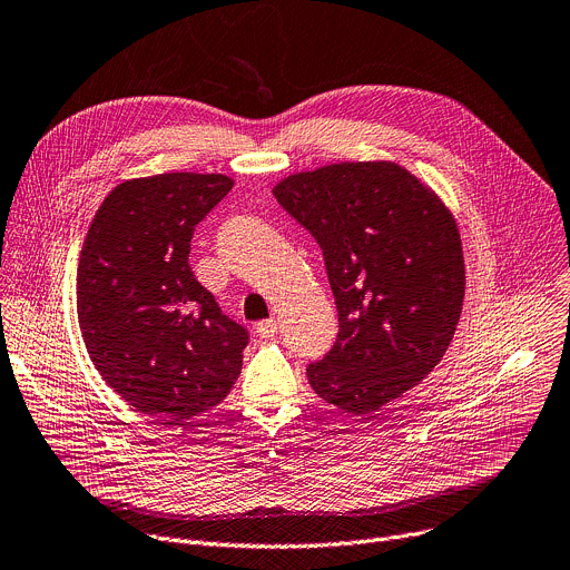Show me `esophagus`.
<instances>
[{
  "instance_id": "1",
  "label": "esophagus",
  "mask_w": 570,
  "mask_h": 570,
  "mask_svg": "<svg viewBox=\"0 0 570 570\" xmlns=\"http://www.w3.org/2000/svg\"><path fill=\"white\" fill-rule=\"evenodd\" d=\"M256 334H258L261 338H271V336H275V334H277V321L268 318V321H261V323H256Z\"/></svg>"
}]
</instances>
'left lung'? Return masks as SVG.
<instances>
[{
	"mask_svg": "<svg viewBox=\"0 0 570 570\" xmlns=\"http://www.w3.org/2000/svg\"><path fill=\"white\" fill-rule=\"evenodd\" d=\"M273 195L323 249L338 312L334 348L307 377L327 403L373 414L440 364L461 321L459 224L433 189L390 160L334 163Z\"/></svg>",
	"mask_w": 570,
	"mask_h": 570,
	"instance_id": "left-lung-1",
	"label": "left lung"
}]
</instances>
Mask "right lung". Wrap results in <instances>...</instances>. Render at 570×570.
I'll return each instance as SVG.
<instances>
[{
	"instance_id": "add662e5",
	"label": "right lung",
	"mask_w": 570,
	"mask_h": 570,
	"mask_svg": "<svg viewBox=\"0 0 570 570\" xmlns=\"http://www.w3.org/2000/svg\"><path fill=\"white\" fill-rule=\"evenodd\" d=\"M224 174L130 178L94 215L78 263V318L102 381L128 405L185 424L232 392L247 332L189 268L197 224L226 197Z\"/></svg>"
}]
</instances>
